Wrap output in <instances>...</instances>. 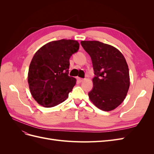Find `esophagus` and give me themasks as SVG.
<instances>
[{
  "label": "esophagus",
  "mask_w": 154,
  "mask_h": 154,
  "mask_svg": "<svg viewBox=\"0 0 154 154\" xmlns=\"http://www.w3.org/2000/svg\"><path fill=\"white\" fill-rule=\"evenodd\" d=\"M77 80L78 82H82L83 80H84V79L81 78H77Z\"/></svg>",
  "instance_id": "34e87169"
}]
</instances>
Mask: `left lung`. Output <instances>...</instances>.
Here are the masks:
<instances>
[{"label":"left lung","mask_w":154,"mask_h":154,"mask_svg":"<svg viewBox=\"0 0 154 154\" xmlns=\"http://www.w3.org/2000/svg\"><path fill=\"white\" fill-rule=\"evenodd\" d=\"M90 55L96 76L88 93L92 103L103 111L122 104L130 87L129 69L123 54L115 47L99 41H81Z\"/></svg>","instance_id":"left-lung-1"}]
</instances>
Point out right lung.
<instances>
[{
    "mask_svg": "<svg viewBox=\"0 0 154 154\" xmlns=\"http://www.w3.org/2000/svg\"><path fill=\"white\" fill-rule=\"evenodd\" d=\"M79 46L77 40L62 39L50 42L35 53L27 81L32 97L41 106H57L68 97L76 83L69 76V58Z\"/></svg>",
    "mask_w": 154,
    "mask_h": 154,
    "instance_id": "1",
    "label": "right lung"
}]
</instances>
